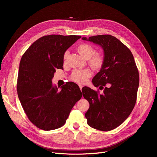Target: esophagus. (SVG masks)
Returning <instances> with one entry per match:
<instances>
[{"instance_id":"1","label":"esophagus","mask_w":157,"mask_h":157,"mask_svg":"<svg viewBox=\"0 0 157 157\" xmlns=\"http://www.w3.org/2000/svg\"><path fill=\"white\" fill-rule=\"evenodd\" d=\"M79 87H80V90H82V88L83 87V86L82 85H79Z\"/></svg>"}]
</instances>
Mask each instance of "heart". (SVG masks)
I'll return each mask as SVG.
<instances>
[{
	"instance_id": "1",
	"label": "heart",
	"mask_w": 157,
	"mask_h": 157,
	"mask_svg": "<svg viewBox=\"0 0 157 157\" xmlns=\"http://www.w3.org/2000/svg\"><path fill=\"white\" fill-rule=\"evenodd\" d=\"M79 54L86 59H88L87 62L94 70H100L104 64V57L100 53H95V49L90 44L83 43L80 44L77 48ZM68 53L66 52L63 55V62L66 63ZM92 75V72L90 69L75 70L73 71L70 75V79L78 84H84Z\"/></svg>"
}]
</instances>
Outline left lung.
Listing matches in <instances>:
<instances>
[{"mask_svg": "<svg viewBox=\"0 0 157 157\" xmlns=\"http://www.w3.org/2000/svg\"><path fill=\"white\" fill-rule=\"evenodd\" d=\"M82 39L101 46L105 59L101 70L92 80L93 85L103 92L87 87L84 89L83 97L90 103L85 117L91 128L111 131L126 121L135 107L139 71L132 53L116 37L100 35Z\"/></svg>", "mask_w": 157, "mask_h": 157, "instance_id": "1", "label": "left lung"}]
</instances>
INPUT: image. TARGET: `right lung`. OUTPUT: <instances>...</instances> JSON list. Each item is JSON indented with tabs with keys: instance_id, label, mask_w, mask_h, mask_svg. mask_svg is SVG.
<instances>
[{
	"instance_id": "1",
	"label": "right lung",
	"mask_w": 157,
	"mask_h": 157,
	"mask_svg": "<svg viewBox=\"0 0 157 157\" xmlns=\"http://www.w3.org/2000/svg\"><path fill=\"white\" fill-rule=\"evenodd\" d=\"M80 38L78 35L43 36L21 58L18 97L29 120L40 129L53 130L64 126L71 109L82 96L74 82H68L58 90L52 82L56 70L63 68L65 52Z\"/></svg>"
}]
</instances>
